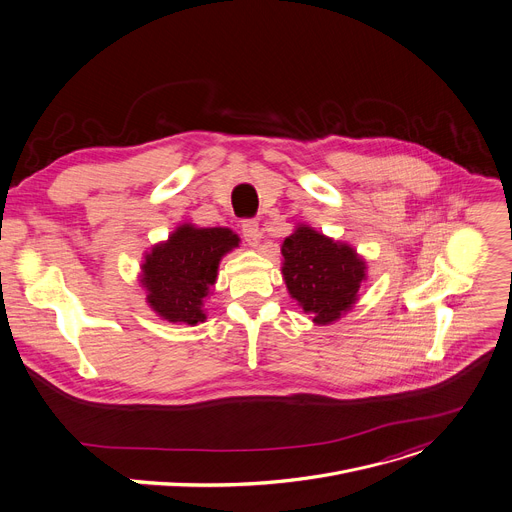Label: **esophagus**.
<instances>
[{"label": "esophagus", "instance_id": "esophagus-1", "mask_svg": "<svg viewBox=\"0 0 512 512\" xmlns=\"http://www.w3.org/2000/svg\"><path fill=\"white\" fill-rule=\"evenodd\" d=\"M243 228V237L251 247H257L259 239H261V232H259V222L257 220H243L241 224Z\"/></svg>", "mask_w": 512, "mask_h": 512}]
</instances>
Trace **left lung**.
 <instances>
[{
    "label": "left lung",
    "instance_id": "8db88e82",
    "mask_svg": "<svg viewBox=\"0 0 512 512\" xmlns=\"http://www.w3.org/2000/svg\"><path fill=\"white\" fill-rule=\"evenodd\" d=\"M282 275L290 296L318 327L353 310L367 280L365 259L343 241L298 222L282 243Z\"/></svg>",
    "mask_w": 512,
    "mask_h": 512
}]
</instances>
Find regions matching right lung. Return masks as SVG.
<instances>
[{
    "instance_id": "right-lung-1",
    "label": "right lung",
    "mask_w": 512,
    "mask_h": 512,
    "mask_svg": "<svg viewBox=\"0 0 512 512\" xmlns=\"http://www.w3.org/2000/svg\"><path fill=\"white\" fill-rule=\"evenodd\" d=\"M237 232L226 226L179 224L167 241L145 253L138 284L145 288L149 308L173 324L206 320L204 300L212 294L222 257L239 247Z\"/></svg>"
}]
</instances>
